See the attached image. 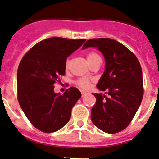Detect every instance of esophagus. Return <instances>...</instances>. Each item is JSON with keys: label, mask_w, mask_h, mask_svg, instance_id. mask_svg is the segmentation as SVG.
<instances>
[{"label": "esophagus", "mask_w": 159, "mask_h": 159, "mask_svg": "<svg viewBox=\"0 0 159 159\" xmlns=\"http://www.w3.org/2000/svg\"><path fill=\"white\" fill-rule=\"evenodd\" d=\"M86 94H87V93L85 92V91H81V96L84 97Z\"/></svg>", "instance_id": "34e87169"}]
</instances>
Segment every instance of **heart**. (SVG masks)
Segmentation results:
<instances>
[{"label":"heart","mask_w":159,"mask_h":159,"mask_svg":"<svg viewBox=\"0 0 159 159\" xmlns=\"http://www.w3.org/2000/svg\"><path fill=\"white\" fill-rule=\"evenodd\" d=\"M86 57H87V60H88V63L91 65L95 59L99 58L100 56L99 55H98L97 52H88V54H87ZM68 67H69V61L67 60L66 62V69H68ZM91 78H87V77H81V78H78V79L76 80L75 84L78 85L79 88H82V89H88V88L90 87V83H91Z\"/></svg>","instance_id":"heart-1"}]
</instances>
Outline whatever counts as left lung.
Listing matches in <instances>:
<instances>
[{
    "label": "left lung",
    "instance_id": "1",
    "mask_svg": "<svg viewBox=\"0 0 159 159\" xmlns=\"http://www.w3.org/2000/svg\"><path fill=\"white\" fill-rule=\"evenodd\" d=\"M91 46L98 48L105 58L106 68L97 88L108 95L93 93L96 103L91 109V121L105 133H119L131 123L143 100L141 66L136 56L116 40L91 39L83 49Z\"/></svg>",
    "mask_w": 159,
    "mask_h": 159
}]
</instances>
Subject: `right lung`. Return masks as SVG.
<instances>
[{
    "label": "right lung",
    "mask_w": 159,
    "mask_h": 159,
    "mask_svg": "<svg viewBox=\"0 0 159 159\" xmlns=\"http://www.w3.org/2000/svg\"><path fill=\"white\" fill-rule=\"evenodd\" d=\"M86 39L52 37L42 40L23 56L17 70V99L31 124L43 133L62 128L71 118V109L81 98L71 87L63 94L55 93L54 85L66 74L68 56Z\"/></svg>",
    "instance_id": "right-lung-1"
}]
</instances>
